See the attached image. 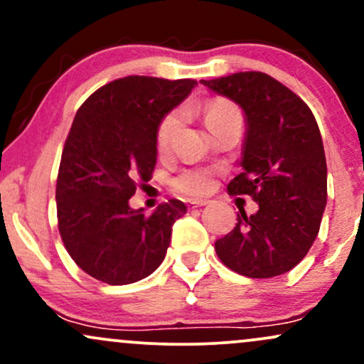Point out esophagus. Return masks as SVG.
Returning <instances> with one entry per match:
<instances>
[{
  "label": "esophagus",
  "instance_id": "obj_1",
  "mask_svg": "<svg viewBox=\"0 0 364 364\" xmlns=\"http://www.w3.org/2000/svg\"><path fill=\"white\" fill-rule=\"evenodd\" d=\"M207 200H191L190 203H188V207L190 208H198V207H205L207 205Z\"/></svg>",
  "mask_w": 364,
  "mask_h": 364
}]
</instances>
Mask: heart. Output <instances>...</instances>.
I'll list each match as a JSON object with an SVG mask.
<instances>
[{"mask_svg": "<svg viewBox=\"0 0 364 364\" xmlns=\"http://www.w3.org/2000/svg\"><path fill=\"white\" fill-rule=\"evenodd\" d=\"M203 118H205L207 127L210 128L212 133H214L223 127V124L229 123V121L241 119V111L237 109L236 104H232L231 101H225V99H212V101H208L205 106H203ZM181 109H171L162 116L161 121H159L156 128V147L159 152H168L171 149L174 133H176L179 124H181ZM214 171L207 168H186L173 179V186L178 193L193 196V198L210 193V190L214 188Z\"/></svg>", "mask_w": 364, "mask_h": 364, "instance_id": "heart-1", "label": "heart"}]
</instances>
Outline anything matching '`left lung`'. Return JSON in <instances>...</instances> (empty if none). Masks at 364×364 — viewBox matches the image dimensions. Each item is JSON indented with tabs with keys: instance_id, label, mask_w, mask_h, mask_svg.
Here are the masks:
<instances>
[{
	"instance_id": "left-lung-1",
	"label": "left lung",
	"mask_w": 364,
	"mask_h": 364,
	"mask_svg": "<svg viewBox=\"0 0 364 364\" xmlns=\"http://www.w3.org/2000/svg\"><path fill=\"white\" fill-rule=\"evenodd\" d=\"M202 83L243 107V173L228 191L258 203L257 214L240 210L236 228L215 241L217 257L252 279L286 274L310 252L327 203V161L315 116L267 73L240 72Z\"/></svg>"
}]
</instances>
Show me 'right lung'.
I'll list each match as a JSON object with an SVG mask.
<instances>
[{"label": "right lung", "mask_w": 364, "mask_h": 364, "mask_svg": "<svg viewBox=\"0 0 364 364\" xmlns=\"http://www.w3.org/2000/svg\"><path fill=\"white\" fill-rule=\"evenodd\" d=\"M195 85L191 78L132 75L102 85L78 107L61 154L56 210L66 252L90 277L124 286L164 260L186 205L173 198L145 215L128 200L152 178L159 121Z\"/></svg>", "instance_id": "obj_1"}]
</instances>
